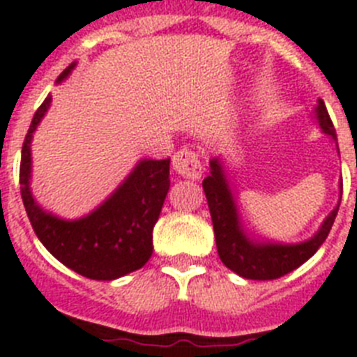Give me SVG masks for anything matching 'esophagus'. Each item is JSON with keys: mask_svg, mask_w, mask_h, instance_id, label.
<instances>
[{"mask_svg": "<svg viewBox=\"0 0 357 357\" xmlns=\"http://www.w3.org/2000/svg\"><path fill=\"white\" fill-rule=\"evenodd\" d=\"M172 167L176 174L188 179H199L202 178V172H204V167L199 163L198 153L188 149H181L174 153Z\"/></svg>", "mask_w": 357, "mask_h": 357, "instance_id": "obj_1", "label": "esophagus"}]
</instances>
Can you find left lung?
<instances>
[{
	"label": "left lung",
	"instance_id": "1",
	"mask_svg": "<svg viewBox=\"0 0 357 357\" xmlns=\"http://www.w3.org/2000/svg\"><path fill=\"white\" fill-rule=\"evenodd\" d=\"M314 113L323 133L330 135L337 143L334 124L330 121L326 106L321 98ZM204 190L207 196L211 218H213L214 238H216L220 260L231 271L244 279L273 280L299 268L301 264L306 262L310 257H314L315 251L323 245L337 216L343 183H339V202L334 211L324 218L319 231L312 238L299 244H280V242L257 238L248 233L244 220L240 216L236 196L227 181L224 161L220 158L211 159V174L204 179Z\"/></svg>",
	"mask_w": 357,
	"mask_h": 357
}]
</instances>
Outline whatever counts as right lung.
<instances>
[{"label": "right lung", "mask_w": 357, "mask_h": 357, "mask_svg": "<svg viewBox=\"0 0 357 357\" xmlns=\"http://www.w3.org/2000/svg\"><path fill=\"white\" fill-rule=\"evenodd\" d=\"M77 63L56 78L62 84ZM51 106L42 102L29 126L22 149V199L34 233L63 266L93 280H113L143 268L152 257V231L170 187V159H141L108 199L78 220H63L43 211L31 192V143Z\"/></svg>", "instance_id": "right-lung-1"}]
</instances>
